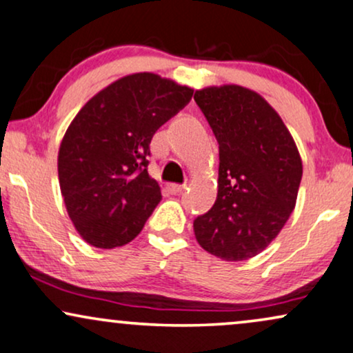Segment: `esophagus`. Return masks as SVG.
Here are the masks:
<instances>
[{"label":"esophagus","mask_w":353,"mask_h":353,"mask_svg":"<svg viewBox=\"0 0 353 353\" xmlns=\"http://www.w3.org/2000/svg\"><path fill=\"white\" fill-rule=\"evenodd\" d=\"M169 190H171V194H182V192H184V189H185V185H181V184H169V187H168Z\"/></svg>","instance_id":"obj_1"}]
</instances>
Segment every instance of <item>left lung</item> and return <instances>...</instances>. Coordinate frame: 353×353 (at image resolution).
Instances as JSON below:
<instances>
[{
    "mask_svg": "<svg viewBox=\"0 0 353 353\" xmlns=\"http://www.w3.org/2000/svg\"><path fill=\"white\" fill-rule=\"evenodd\" d=\"M220 148L218 195L194 220L205 251L244 261L276 238L292 215L303 176L295 140L261 94L238 84L195 91Z\"/></svg>",
    "mask_w": 353,
    "mask_h": 353,
    "instance_id": "8db88e82",
    "label": "left lung"
}]
</instances>
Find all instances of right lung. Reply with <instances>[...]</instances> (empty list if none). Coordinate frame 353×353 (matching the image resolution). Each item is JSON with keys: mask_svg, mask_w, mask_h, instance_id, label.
Listing matches in <instances>:
<instances>
[{"mask_svg": "<svg viewBox=\"0 0 353 353\" xmlns=\"http://www.w3.org/2000/svg\"><path fill=\"white\" fill-rule=\"evenodd\" d=\"M194 89L154 73L128 74L91 97L58 151V181L79 236L101 249L123 246L161 200L148 174L151 138L189 104Z\"/></svg>", "mask_w": 353, "mask_h": 353, "instance_id": "obj_1", "label": "right lung"}]
</instances>
